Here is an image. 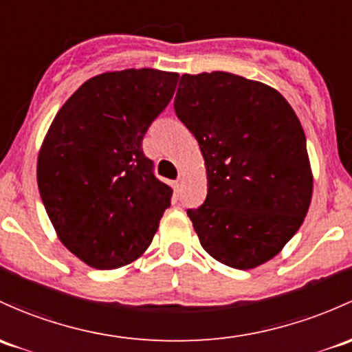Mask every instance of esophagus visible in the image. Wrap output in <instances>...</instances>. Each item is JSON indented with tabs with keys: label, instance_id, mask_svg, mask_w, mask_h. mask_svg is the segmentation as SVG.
Masks as SVG:
<instances>
[{
	"label": "esophagus",
	"instance_id": "1",
	"mask_svg": "<svg viewBox=\"0 0 352 352\" xmlns=\"http://www.w3.org/2000/svg\"><path fill=\"white\" fill-rule=\"evenodd\" d=\"M184 180H186V179H184V173H179L177 180H175V182H173V187H175L177 190H180V188L184 187Z\"/></svg>",
	"mask_w": 352,
	"mask_h": 352
}]
</instances>
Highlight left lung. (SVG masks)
<instances>
[{
  "instance_id": "left-lung-1",
  "label": "left lung",
  "mask_w": 352,
  "mask_h": 352,
  "mask_svg": "<svg viewBox=\"0 0 352 352\" xmlns=\"http://www.w3.org/2000/svg\"><path fill=\"white\" fill-rule=\"evenodd\" d=\"M173 108L204 157L207 197L187 210L202 248L236 270L275 258L312 201L314 175L295 111L268 84L221 70L184 74Z\"/></svg>"
}]
</instances>
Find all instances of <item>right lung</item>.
Returning a JSON list of instances; mask_svg holds the SVG:
<instances>
[{
  "label": "right lung",
  "mask_w": 352,
  "mask_h": 352,
  "mask_svg": "<svg viewBox=\"0 0 352 352\" xmlns=\"http://www.w3.org/2000/svg\"><path fill=\"white\" fill-rule=\"evenodd\" d=\"M179 74L124 69L86 80L55 114L36 160L55 234L96 270L145 254L172 187L153 175L142 142L173 98Z\"/></svg>",
  "instance_id": "1"
}]
</instances>
